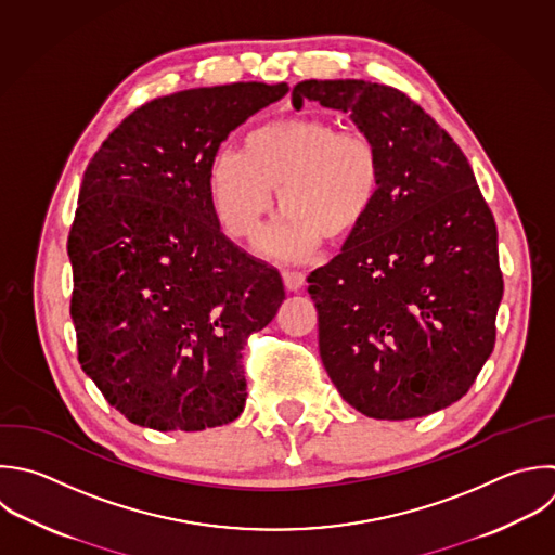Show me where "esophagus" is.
Listing matches in <instances>:
<instances>
[{
  "label": "esophagus",
  "mask_w": 555,
  "mask_h": 555,
  "mask_svg": "<svg viewBox=\"0 0 555 555\" xmlns=\"http://www.w3.org/2000/svg\"><path fill=\"white\" fill-rule=\"evenodd\" d=\"M282 278H284V286H286L288 291H299V288L306 284V275H304L301 271L286 269V271L282 273Z\"/></svg>",
  "instance_id": "obj_1"
}]
</instances>
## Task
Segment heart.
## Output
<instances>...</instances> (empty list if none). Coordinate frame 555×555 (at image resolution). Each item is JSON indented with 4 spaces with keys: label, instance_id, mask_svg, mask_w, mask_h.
Wrapping results in <instances>:
<instances>
[{
    "label": "heart",
    "instance_id": "obj_1",
    "mask_svg": "<svg viewBox=\"0 0 555 555\" xmlns=\"http://www.w3.org/2000/svg\"><path fill=\"white\" fill-rule=\"evenodd\" d=\"M210 206L232 238H251L278 206L280 223L262 238L267 254L304 258L321 241L353 238L384 189L379 147L323 117H282L254 128L241 152H217L206 171Z\"/></svg>",
    "mask_w": 555,
    "mask_h": 555
}]
</instances>
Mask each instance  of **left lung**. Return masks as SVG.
<instances>
[{
    "label": "left lung",
    "mask_w": 555,
    "mask_h": 555,
    "mask_svg": "<svg viewBox=\"0 0 555 555\" xmlns=\"http://www.w3.org/2000/svg\"><path fill=\"white\" fill-rule=\"evenodd\" d=\"M349 113L384 158L364 228L308 275L323 366L358 412L416 418L468 392L503 297L496 225L453 139L405 93L306 80L293 104Z\"/></svg>",
    "instance_id": "8db88e82"
}]
</instances>
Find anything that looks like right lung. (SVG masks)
Returning a JSON list of instances; mask_svg holds the SVG:
<instances>
[{
    "label": "right lung",
    "mask_w": 555,
    "mask_h": 555,
    "mask_svg": "<svg viewBox=\"0 0 555 555\" xmlns=\"http://www.w3.org/2000/svg\"><path fill=\"white\" fill-rule=\"evenodd\" d=\"M286 85L158 98L91 158L67 251L82 371L128 421L199 431L247 399L243 347L284 301L275 267L234 245L206 189L210 158Z\"/></svg>",
    "instance_id": "obj_1"
}]
</instances>
